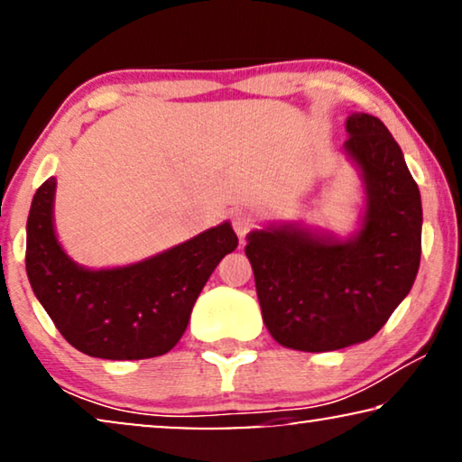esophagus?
I'll return each instance as SVG.
<instances>
[{"label":"esophagus","mask_w":462,"mask_h":462,"mask_svg":"<svg viewBox=\"0 0 462 462\" xmlns=\"http://www.w3.org/2000/svg\"><path fill=\"white\" fill-rule=\"evenodd\" d=\"M233 229H236L239 237L248 236V233L254 229V218H252V214L245 210H237L233 214Z\"/></svg>","instance_id":"obj_1"}]
</instances>
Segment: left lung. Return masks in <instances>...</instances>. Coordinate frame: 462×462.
Masks as SVG:
<instances>
[{
	"label": "left lung",
	"mask_w": 462,
	"mask_h": 462,
	"mask_svg": "<svg viewBox=\"0 0 462 462\" xmlns=\"http://www.w3.org/2000/svg\"><path fill=\"white\" fill-rule=\"evenodd\" d=\"M346 153L362 168L368 210L349 242L282 229L252 231L245 245L263 321L296 351L365 343L406 299L420 264V193L400 144L368 113L346 119Z\"/></svg>",
	"instance_id": "8db88e82"
}]
</instances>
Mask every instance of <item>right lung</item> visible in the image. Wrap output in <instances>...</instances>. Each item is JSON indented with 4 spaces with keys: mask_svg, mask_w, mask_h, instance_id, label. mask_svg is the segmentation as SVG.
Returning a JSON list of instances; mask_svg holds the SVG:
<instances>
[{
    "mask_svg": "<svg viewBox=\"0 0 462 462\" xmlns=\"http://www.w3.org/2000/svg\"><path fill=\"white\" fill-rule=\"evenodd\" d=\"M56 180L37 189L27 220L31 288L69 345L90 357L147 359L168 353L187 330L208 277L237 248L229 223L122 269L78 267L56 242Z\"/></svg>",
    "mask_w": 462,
    "mask_h": 462,
    "instance_id": "right-lung-1",
    "label": "right lung"
}]
</instances>
